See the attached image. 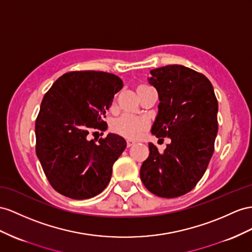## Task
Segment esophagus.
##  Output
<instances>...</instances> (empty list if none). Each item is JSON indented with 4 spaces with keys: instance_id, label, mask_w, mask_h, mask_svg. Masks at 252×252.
Instances as JSON below:
<instances>
[{
    "instance_id": "1",
    "label": "esophagus",
    "mask_w": 252,
    "mask_h": 252,
    "mask_svg": "<svg viewBox=\"0 0 252 252\" xmlns=\"http://www.w3.org/2000/svg\"><path fill=\"white\" fill-rule=\"evenodd\" d=\"M134 144H135V141H134V140H131V139L126 140V146H127V147H131V146H133Z\"/></svg>"
}]
</instances>
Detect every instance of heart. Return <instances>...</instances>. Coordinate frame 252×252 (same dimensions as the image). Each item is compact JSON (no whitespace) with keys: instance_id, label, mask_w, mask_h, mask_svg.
<instances>
[{"instance_id":"b5f03b06","label":"heart","mask_w":252,"mask_h":252,"mask_svg":"<svg viewBox=\"0 0 252 252\" xmlns=\"http://www.w3.org/2000/svg\"><path fill=\"white\" fill-rule=\"evenodd\" d=\"M147 85H140L138 88ZM148 126L147 120L132 114H124L111 122L112 131L126 138H137Z\"/></svg>"}]
</instances>
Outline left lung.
<instances>
[{
    "label": "left lung",
    "mask_w": 252,
    "mask_h": 252,
    "mask_svg": "<svg viewBox=\"0 0 252 252\" xmlns=\"http://www.w3.org/2000/svg\"><path fill=\"white\" fill-rule=\"evenodd\" d=\"M150 73L160 101L151 132L171 143L162 153L149 144L140 179L154 195L176 198L195 188L208 168L218 131V103L208 77L190 68L168 64Z\"/></svg>",
    "instance_id": "8db88e82"
}]
</instances>
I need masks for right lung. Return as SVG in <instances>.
I'll use <instances>...</instances> for the list:
<instances>
[{"label": "right lung", "instance_id": "right-lung-1", "mask_svg": "<svg viewBox=\"0 0 252 252\" xmlns=\"http://www.w3.org/2000/svg\"><path fill=\"white\" fill-rule=\"evenodd\" d=\"M124 83L102 71H70L44 94L35 124L36 154L51 186L71 199L93 198L104 189L113 165L126 147L117 134L88 140ZM103 134V133H102Z\"/></svg>", "mask_w": 252, "mask_h": 252}]
</instances>
